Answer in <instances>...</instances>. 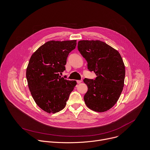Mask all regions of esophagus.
<instances>
[{"label": "esophagus", "instance_id": "1", "mask_svg": "<svg viewBox=\"0 0 150 150\" xmlns=\"http://www.w3.org/2000/svg\"><path fill=\"white\" fill-rule=\"evenodd\" d=\"M82 80H77V81H76V82H77L78 83H80L81 82H82Z\"/></svg>", "mask_w": 150, "mask_h": 150}]
</instances>
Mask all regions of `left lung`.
Returning <instances> with one entry per match:
<instances>
[{
  "label": "left lung",
  "mask_w": 150,
  "mask_h": 150,
  "mask_svg": "<svg viewBox=\"0 0 150 150\" xmlns=\"http://www.w3.org/2000/svg\"><path fill=\"white\" fill-rule=\"evenodd\" d=\"M78 49L87 62L90 71L97 75L94 80L85 78L88 91L83 100L91 110L104 112L117 101L124 86L125 68L120 53L100 40L78 41Z\"/></svg>",
  "instance_id": "obj_1"
}]
</instances>
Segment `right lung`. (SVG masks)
Instances as JSON below:
<instances>
[{
	"label": "right lung",
	"mask_w": 150,
	"mask_h": 150,
	"mask_svg": "<svg viewBox=\"0 0 150 150\" xmlns=\"http://www.w3.org/2000/svg\"><path fill=\"white\" fill-rule=\"evenodd\" d=\"M76 40L50 41L31 56L26 72L28 87L35 102L42 110L55 113L65 108L76 81L61 77L69 53Z\"/></svg>",
	"instance_id": "1"
}]
</instances>
